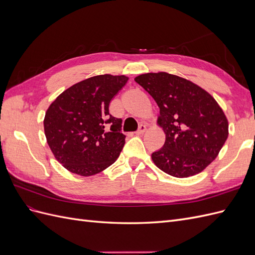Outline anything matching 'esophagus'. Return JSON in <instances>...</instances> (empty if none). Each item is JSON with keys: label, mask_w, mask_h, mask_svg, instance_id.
I'll return each mask as SVG.
<instances>
[{"label": "esophagus", "mask_w": 255, "mask_h": 255, "mask_svg": "<svg viewBox=\"0 0 255 255\" xmlns=\"http://www.w3.org/2000/svg\"><path fill=\"white\" fill-rule=\"evenodd\" d=\"M145 129H146L145 126H144V125H140V126H139V128H138V129L136 130V135H141V134H143V133L145 132Z\"/></svg>", "instance_id": "esophagus-1"}]
</instances>
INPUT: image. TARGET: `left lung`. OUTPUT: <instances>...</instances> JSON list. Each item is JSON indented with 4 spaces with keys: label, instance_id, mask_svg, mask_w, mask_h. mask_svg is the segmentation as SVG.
<instances>
[{
    "label": "left lung",
    "instance_id": "left-lung-1",
    "mask_svg": "<svg viewBox=\"0 0 255 255\" xmlns=\"http://www.w3.org/2000/svg\"><path fill=\"white\" fill-rule=\"evenodd\" d=\"M135 82L159 107L157 123L166 140L152 153L160 170L175 177L195 175L217 157L229 135L225 113L207 91L166 72L138 75Z\"/></svg>",
    "mask_w": 255,
    "mask_h": 255
}]
</instances>
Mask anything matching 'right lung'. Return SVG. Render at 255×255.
Here are the masks:
<instances>
[{"label": "right lung", "instance_id": "right-lung-1", "mask_svg": "<svg viewBox=\"0 0 255 255\" xmlns=\"http://www.w3.org/2000/svg\"><path fill=\"white\" fill-rule=\"evenodd\" d=\"M128 80L126 75L92 76L65 90L50 105L44 134L54 156L70 172L94 175L119 157L126 135L122 120L110 114V103Z\"/></svg>", "mask_w": 255, "mask_h": 255}]
</instances>
